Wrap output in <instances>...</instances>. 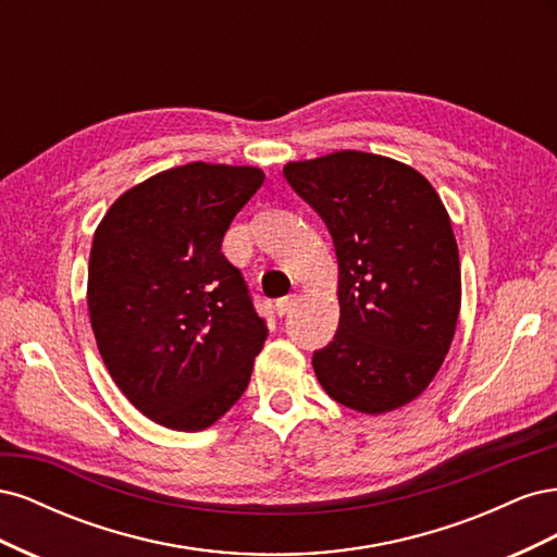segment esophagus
Returning a JSON list of instances; mask_svg holds the SVG:
<instances>
[{
	"label": "esophagus",
	"mask_w": 557,
	"mask_h": 557,
	"mask_svg": "<svg viewBox=\"0 0 557 557\" xmlns=\"http://www.w3.org/2000/svg\"><path fill=\"white\" fill-rule=\"evenodd\" d=\"M295 305H297V295L281 297V299H276V313H278V315H285Z\"/></svg>",
	"instance_id": "34e87169"
}]
</instances>
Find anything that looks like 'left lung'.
<instances>
[{
	"instance_id": "1",
	"label": "left lung",
	"mask_w": 557,
	"mask_h": 557,
	"mask_svg": "<svg viewBox=\"0 0 557 557\" xmlns=\"http://www.w3.org/2000/svg\"><path fill=\"white\" fill-rule=\"evenodd\" d=\"M283 174L323 218L339 262V330L313 352V372L352 411H395L432 383L458 325L460 256L444 201L413 166L362 150Z\"/></svg>"
}]
</instances>
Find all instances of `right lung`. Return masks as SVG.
<instances>
[{
	"label": "right lung",
	"mask_w": 557,
	"mask_h": 557,
	"mask_svg": "<svg viewBox=\"0 0 557 557\" xmlns=\"http://www.w3.org/2000/svg\"><path fill=\"white\" fill-rule=\"evenodd\" d=\"M264 181L190 162L117 197L88 264L90 325L111 379L153 423L211 428L250 381L267 325L221 244Z\"/></svg>",
	"instance_id": "1"
}]
</instances>
